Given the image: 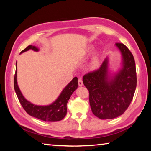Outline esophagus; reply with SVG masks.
Returning a JSON list of instances; mask_svg holds the SVG:
<instances>
[{
	"label": "esophagus",
	"mask_w": 151,
	"mask_h": 151,
	"mask_svg": "<svg viewBox=\"0 0 151 151\" xmlns=\"http://www.w3.org/2000/svg\"><path fill=\"white\" fill-rule=\"evenodd\" d=\"M78 86H83V80H82L81 78H79L78 80Z\"/></svg>",
	"instance_id": "esophagus-1"
}]
</instances>
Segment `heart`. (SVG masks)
Masks as SVG:
<instances>
[{
  "label": "heart",
  "instance_id": "b5f03b06",
  "mask_svg": "<svg viewBox=\"0 0 151 151\" xmlns=\"http://www.w3.org/2000/svg\"><path fill=\"white\" fill-rule=\"evenodd\" d=\"M96 60H94V62H93V65H96Z\"/></svg>",
  "mask_w": 151,
  "mask_h": 151
}]
</instances>
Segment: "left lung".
<instances>
[{
  "instance_id": "obj_1",
  "label": "left lung",
  "mask_w": 151,
  "mask_h": 151,
  "mask_svg": "<svg viewBox=\"0 0 151 151\" xmlns=\"http://www.w3.org/2000/svg\"><path fill=\"white\" fill-rule=\"evenodd\" d=\"M122 57L121 70L109 76L108 58L101 67L84 75V85L89 91L93 113L101 119H112L122 115L133 98L137 86L136 66L131 53L122 43L117 42Z\"/></svg>"
}]
</instances>
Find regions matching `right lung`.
Segmentation results:
<instances>
[{
    "instance_id": "right-lung-1",
    "label": "right lung",
    "mask_w": 151,
    "mask_h": 151,
    "mask_svg": "<svg viewBox=\"0 0 151 151\" xmlns=\"http://www.w3.org/2000/svg\"><path fill=\"white\" fill-rule=\"evenodd\" d=\"M30 49L37 52L39 51V48L35 46L29 45L23 50H22L20 53L26 52ZM16 67L17 68V63ZM17 68L14 78V87L20 103L21 104L24 111L29 115L44 121H59L65 118L67 112L66 104L73 92L78 87L77 77L73 78V80L66 85L54 103L47 106H38L28 101L20 92L19 86L17 85Z\"/></svg>"
}]
</instances>
